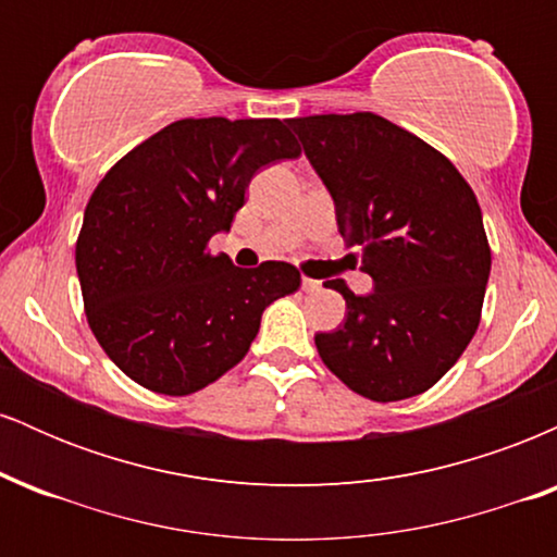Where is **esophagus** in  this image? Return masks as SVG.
<instances>
[{
    "label": "esophagus",
    "instance_id": "esophagus-1",
    "mask_svg": "<svg viewBox=\"0 0 557 557\" xmlns=\"http://www.w3.org/2000/svg\"><path fill=\"white\" fill-rule=\"evenodd\" d=\"M300 287H304L306 293H317V290H322V283H319V280H311V277H300Z\"/></svg>",
    "mask_w": 557,
    "mask_h": 557
}]
</instances>
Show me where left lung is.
Returning <instances> with one entry per match:
<instances>
[{
	"mask_svg": "<svg viewBox=\"0 0 557 557\" xmlns=\"http://www.w3.org/2000/svg\"><path fill=\"white\" fill-rule=\"evenodd\" d=\"M287 125L374 283L356 296L327 280L345 298V322L314 335L319 356L363 398H413L461 359L482 317L492 253L474 190L450 159L380 114H311Z\"/></svg>",
	"mask_w": 557,
	"mask_h": 557,
	"instance_id": "1",
	"label": "left lung"
}]
</instances>
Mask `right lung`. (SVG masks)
<instances>
[{
	"mask_svg": "<svg viewBox=\"0 0 557 557\" xmlns=\"http://www.w3.org/2000/svg\"><path fill=\"white\" fill-rule=\"evenodd\" d=\"M298 154L283 120H177L96 185L75 267L91 332L133 382L162 395L207 387L248 354L267 306L298 290L293 264L240 270L207 248L251 177Z\"/></svg>",
	"mask_w": 557,
	"mask_h": 557,
	"instance_id": "right-lung-1",
	"label": "right lung"
}]
</instances>
